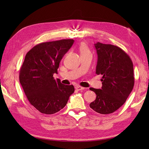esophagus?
Segmentation results:
<instances>
[{"instance_id": "esophagus-1", "label": "esophagus", "mask_w": 149, "mask_h": 149, "mask_svg": "<svg viewBox=\"0 0 149 149\" xmlns=\"http://www.w3.org/2000/svg\"><path fill=\"white\" fill-rule=\"evenodd\" d=\"M75 89H76V90H78V91H81V90L84 89V88H83V87H82V86H81L77 85V86H76Z\"/></svg>"}]
</instances>
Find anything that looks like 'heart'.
I'll return each instance as SVG.
<instances>
[{
	"label": "heart",
	"mask_w": 149,
	"mask_h": 149,
	"mask_svg": "<svg viewBox=\"0 0 149 149\" xmlns=\"http://www.w3.org/2000/svg\"><path fill=\"white\" fill-rule=\"evenodd\" d=\"M79 51L80 52L81 55H83V54L90 53V51H89L88 46L86 45V44L84 43H81L79 45Z\"/></svg>",
	"instance_id": "b5f03b06"
}]
</instances>
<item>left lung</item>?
<instances>
[{
  "mask_svg": "<svg viewBox=\"0 0 149 149\" xmlns=\"http://www.w3.org/2000/svg\"><path fill=\"white\" fill-rule=\"evenodd\" d=\"M97 55L96 74L102 76L101 89L90 88L96 98L89 104L101 114H111L123 106L134 85V68L129 56L111 44H94Z\"/></svg>",
  "mask_w": 149,
  "mask_h": 149,
  "instance_id": "left-lung-1",
  "label": "left lung"
}]
</instances>
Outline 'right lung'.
I'll return each instance as SVG.
<instances>
[{"instance_id":"obj_1","label":"right lung","mask_w":149,"mask_h":149,"mask_svg":"<svg viewBox=\"0 0 149 149\" xmlns=\"http://www.w3.org/2000/svg\"><path fill=\"white\" fill-rule=\"evenodd\" d=\"M74 40H60L37 45L26 53L19 74L29 101L43 114H55L63 108L74 91L73 85L55 79L62 58Z\"/></svg>"}]
</instances>
